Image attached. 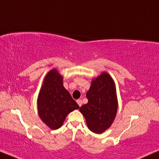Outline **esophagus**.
<instances>
[{
  "mask_svg": "<svg viewBox=\"0 0 159 159\" xmlns=\"http://www.w3.org/2000/svg\"><path fill=\"white\" fill-rule=\"evenodd\" d=\"M77 103H78V105H79V106L80 107V106H82V100H80V99L77 100Z\"/></svg>",
  "mask_w": 159,
  "mask_h": 159,
  "instance_id": "esophagus-1",
  "label": "esophagus"
}]
</instances>
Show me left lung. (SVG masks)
<instances>
[{"label": "left lung", "instance_id": "8db88e82", "mask_svg": "<svg viewBox=\"0 0 159 159\" xmlns=\"http://www.w3.org/2000/svg\"><path fill=\"white\" fill-rule=\"evenodd\" d=\"M88 103L80 108L85 118L88 129L101 134L111 127L116 117L117 102L116 86L107 72L93 80L86 93Z\"/></svg>", "mask_w": 159, "mask_h": 159}]
</instances>
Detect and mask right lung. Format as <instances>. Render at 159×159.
<instances>
[{
    "instance_id": "right-lung-1",
    "label": "right lung",
    "mask_w": 159,
    "mask_h": 159,
    "mask_svg": "<svg viewBox=\"0 0 159 159\" xmlns=\"http://www.w3.org/2000/svg\"><path fill=\"white\" fill-rule=\"evenodd\" d=\"M78 106L63 85V77L57 69H51L45 76L38 98V114L51 129H57L64 124L67 115Z\"/></svg>"
}]
</instances>
